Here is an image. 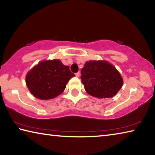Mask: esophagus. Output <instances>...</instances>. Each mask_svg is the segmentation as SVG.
<instances>
[{"label": "esophagus", "instance_id": "1", "mask_svg": "<svg viewBox=\"0 0 155 155\" xmlns=\"http://www.w3.org/2000/svg\"><path fill=\"white\" fill-rule=\"evenodd\" d=\"M75 75H76V77H80V72H78L77 73H76Z\"/></svg>", "mask_w": 155, "mask_h": 155}]
</instances>
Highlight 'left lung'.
Wrapping results in <instances>:
<instances>
[{
    "label": "left lung",
    "mask_w": 155,
    "mask_h": 155,
    "mask_svg": "<svg viewBox=\"0 0 155 155\" xmlns=\"http://www.w3.org/2000/svg\"><path fill=\"white\" fill-rule=\"evenodd\" d=\"M81 81L90 95L98 98H111L123 85L120 72L106 61H89L81 70Z\"/></svg>",
    "instance_id": "obj_1"
}]
</instances>
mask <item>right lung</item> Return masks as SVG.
Masks as SVG:
<instances>
[{"mask_svg":"<svg viewBox=\"0 0 155 155\" xmlns=\"http://www.w3.org/2000/svg\"><path fill=\"white\" fill-rule=\"evenodd\" d=\"M74 76L69 66L60 60H47L40 62L27 73L26 84L37 98L49 100L61 94L68 81Z\"/></svg>","mask_w":155,"mask_h":155,"instance_id":"obj_1","label":"right lung"}]
</instances>
